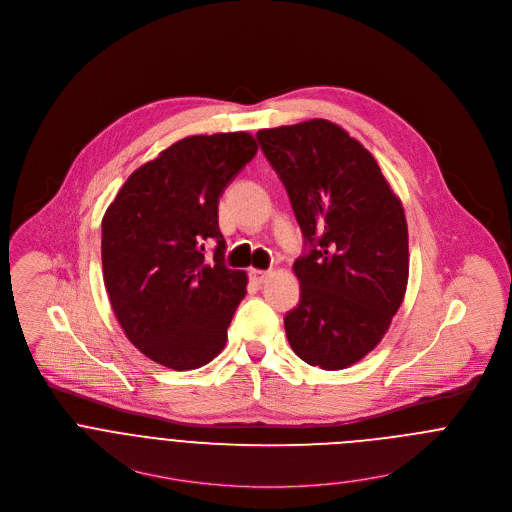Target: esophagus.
Listing matches in <instances>:
<instances>
[{"mask_svg": "<svg viewBox=\"0 0 512 512\" xmlns=\"http://www.w3.org/2000/svg\"><path fill=\"white\" fill-rule=\"evenodd\" d=\"M248 276H250L252 283H264L266 279L272 276V272L270 270H250Z\"/></svg>", "mask_w": 512, "mask_h": 512, "instance_id": "34e87169", "label": "esophagus"}]
</instances>
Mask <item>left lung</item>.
<instances>
[{"label":"left lung","mask_w":512,"mask_h":512,"mask_svg":"<svg viewBox=\"0 0 512 512\" xmlns=\"http://www.w3.org/2000/svg\"><path fill=\"white\" fill-rule=\"evenodd\" d=\"M256 137L309 246L293 264L301 295L283 319L287 340L309 366L344 370L381 342L403 303L409 234L401 199L372 154L326 119Z\"/></svg>","instance_id":"obj_1"}]
</instances>
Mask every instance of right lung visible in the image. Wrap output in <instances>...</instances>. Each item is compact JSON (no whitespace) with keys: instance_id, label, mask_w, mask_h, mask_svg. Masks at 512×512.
<instances>
[{"instance_id":"right-lung-1","label":"right lung","mask_w":512,"mask_h":512,"mask_svg":"<svg viewBox=\"0 0 512 512\" xmlns=\"http://www.w3.org/2000/svg\"><path fill=\"white\" fill-rule=\"evenodd\" d=\"M248 133L195 135L142 164L101 221L111 309L140 352L172 370L209 364L246 295V274L225 266L219 197L256 156ZM218 242L213 259L204 244Z\"/></svg>"}]
</instances>
